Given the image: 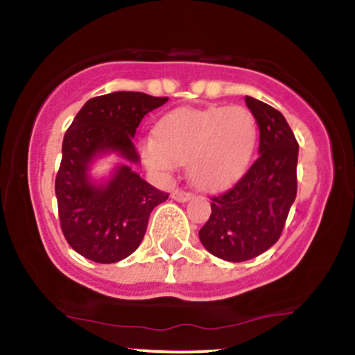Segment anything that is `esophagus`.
Segmentation results:
<instances>
[{"label": "esophagus", "mask_w": 355, "mask_h": 355, "mask_svg": "<svg viewBox=\"0 0 355 355\" xmlns=\"http://www.w3.org/2000/svg\"><path fill=\"white\" fill-rule=\"evenodd\" d=\"M172 198H173V200H177V202H187V200H190V198H191V193H190V191H185V190H173Z\"/></svg>", "instance_id": "1"}]
</instances>
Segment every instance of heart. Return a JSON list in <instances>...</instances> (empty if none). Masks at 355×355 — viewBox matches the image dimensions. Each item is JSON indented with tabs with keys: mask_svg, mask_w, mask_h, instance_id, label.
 Returning <instances> with one entry per match:
<instances>
[{
	"mask_svg": "<svg viewBox=\"0 0 355 355\" xmlns=\"http://www.w3.org/2000/svg\"><path fill=\"white\" fill-rule=\"evenodd\" d=\"M257 121L243 107L182 108L155 126V140L141 141L150 170L168 177L182 164L193 185L217 190L243 175L257 145Z\"/></svg>",
	"mask_w": 355,
	"mask_h": 355,
	"instance_id": "1",
	"label": "heart"
}]
</instances>
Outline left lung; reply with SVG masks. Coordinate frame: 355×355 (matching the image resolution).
<instances>
[{
  "instance_id": "obj_1",
  "label": "left lung",
  "mask_w": 355,
  "mask_h": 355,
  "mask_svg": "<svg viewBox=\"0 0 355 355\" xmlns=\"http://www.w3.org/2000/svg\"><path fill=\"white\" fill-rule=\"evenodd\" d=\"M245 103L260 130V155L232 189L210 198V218L198 232L203 247L229 262H245L274 245L297 195L294 132L279 110L252 96Z\"/></svg>"
}]
</instances>
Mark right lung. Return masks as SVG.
<instances>
[{
	"label": "right lung",
	"instance_id": "right-lung-1",
	"mask_svg": "<svg viewBox=\"0 0 355 355\" xmlns=\"http://www.w3.org/2000/svg\"><path fill=\"white\" fill-rule=\"evenodd\" d=\"M166 100L140 92L95 96L64 133L55 180L60 225L70 247L85 259L115 263L132 255L144 240L152 210L168 198L128 165L118 166L105 185L88 178V165L100 153L116 152L138 164L140 155L133 144L138 125Z\"/></svg>",
	"mask_w": 355,
	"mask_h": 355
}]
</instances>
